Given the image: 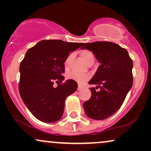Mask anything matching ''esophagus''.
Masks as SVG:
<instances>
[{"mask_svg":"<svg viewBox=\"0 0 151 151\" xmlns=\"http://www.w3.org/2000/svg\"><path fill=\"white\" fill-rule=\"evenodd\" d=\"M82 89H83V87H82V86H81V85H79V86H78V88H77V90H78V91H80V90H81Z\"/></svg>","mask_w":151,"mask_h":151,"instance_id":"obj_1","label":"esophagus"}]
</instances>
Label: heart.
Instances as JSON below:
<instances>
[{"mask_svg": "<svg viewBox=\"0 0 151 151\" xmlns=\"http://www.w3.org/2000/svg\"><path fill=\"white\" fill-rule=\"evenodd\" d=\"M80 55L81 58L84 60V61L85 62L86 64H88V65L90 63H93V62H94V55L92 53V52L89 51V50H81L80 52ZM71 58H72V55H70L67 57V58L66 59L65 62V67H67V65H68V63L69 62H70ZM67 78L68 79H70V80H73L74 81H76V82L79 83V84H81V83L84 82V81L89 79L90 75L89 74H81L77 72H70L67 74Z\"/></svg>", "mask_w": 151, "mask_h": 151, "instance_id": "1", "label": "heart"}]
</instances>
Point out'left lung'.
Returning a JSON list of instances; mask_svg holds the SVG:
<instances>
[{
    "label": "left lung",
    "mask_w": 151,
    "mask_h": 151,
    "mask_svg": "<svg viewBox=\"0 0 151 151\" xmlns=\"http://www.w3.org/2000/svg\"><path fill=\"white\" fill-rule=\"evenodd\" d=\"M81 49L92 52L101 64L89 81L100 90L90 88L91 96L84 102L83 107L90 119L103 120L120 109L132 87L133 61L127 50L114 42L84 43Z\"/></svg>",
    "instance_id": "left-lung-1"
}]
</instances>
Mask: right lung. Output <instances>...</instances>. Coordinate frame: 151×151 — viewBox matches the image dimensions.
I'll use <instances>...</instances> for the list:
<instances>
[{
  "label": "right lung",
  "instance_id": "right-lung-1",
  "mask_svg": "<svg viewBox=\"0 0 151 151\" xmlns=\"http://www.w3.org/2000/svg\"><path fill=\"white\" fill-rule=\"evenodd\" d=\"M82 45L61 40H42L27 51L20 65L19 92L27 108L38 120L53 123L61 119L65 102L77 89V83L65 77L66 59ZM58 86L55 88L54 82Z\"/></svg>",
  "mask_w": 151,
  "mask_h": 151
}]
</instances>
